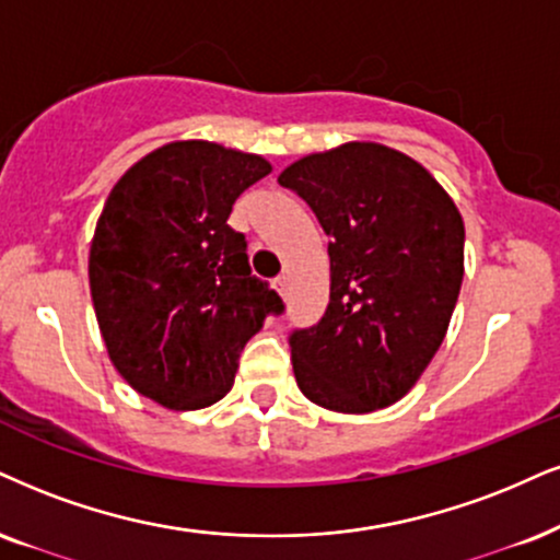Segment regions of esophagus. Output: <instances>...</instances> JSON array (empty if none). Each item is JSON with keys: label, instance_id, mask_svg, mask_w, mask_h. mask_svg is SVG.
I'll return each mask as SVG.
<instances>
[{"label": "esophagus", "instance_id": "34e87169", "mask_svg": "<svg viewBox=\"0 0 560 560\" xmlns=\"http://www.w3.org/2000/svg\"><path fill=\"white\" fill-rule=\"evenodd\" d=\"M275 288H278L280 295H288V291H291V278L280 275V278H275Z\"/></svg>", "mask_w": 560, "mask_h": 560}]
</instances>
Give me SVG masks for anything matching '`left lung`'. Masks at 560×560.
<instances>
[{"label": "left lung", "instance_id": "1", "mask_svg": "<svg viewBox=\"0 0 560 560\" xmlns=\"http://www.w3.org/2000/svg\"><path fill=\"white\" fill-rule=\"evenodd\" d=\"M278 182L329 236L327 312L288 337L299 389L335 412L397 402L444 342L465 225L423 165L374 142L301 158Z\"/></svg>", "mask_w": 560, "mask_h": 560}]
</instances>
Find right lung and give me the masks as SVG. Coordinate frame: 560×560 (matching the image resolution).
I'll use <instances>...</instances> for the list:
<instances>
[{"label":"right lung","mask_w":560,"mask_h":560,"mask_svg":"<svg viewBox=\"0 0 560 560\" xmlns=\"http://www.w3.org/2000/svg\"><path fill=\"white\" fill-rule=\"evenodd\" d=\"M269 171L265 158L215 142H171L106 199L88 267L95 316L116 371L158 405L223 399L244 345L285 312L228 225L233 202Z\"/></svg>","instance_id":"1"}]
</instances>
